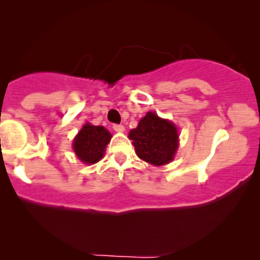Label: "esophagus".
Segmentation results:
<instances>
[{
    "label": "esophagus",
    "instance_id": "esophagus-1",
    "mask_svg": "<svg viewBox=\"0 0 260 260\" xmlns=\"http://www.w3.org/2000/svg\"><path fill=\"white\" fill-rule=\"evenodd\" d=\"M113 130L117 133H123L125 132V126L123 125H113Z\"/></svg>",
    "mask_w": 260,
    "mask_h": 260
}]
</instances>
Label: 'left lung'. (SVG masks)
Returning a JSON list of instances; mask_svg holds the SVG:
<instances>
[{
	"label": "left lung",
	"instance_id": "8db88e82",
	"mask_svg": "<svg viewBox=\"0 0 260 260\" xmlns=\"http://www.w3.org/2000/svg\"><path fill=\"white\" fill-rule=\"evenodd\" d=\"M128 138L133 141L138 157L157 167L169 164L178 148L176 125L153 112H148L137 127L130 130Z\"/></svg>",
	"mask_w": 260,
	"mask_h": 260
}]
</instances>
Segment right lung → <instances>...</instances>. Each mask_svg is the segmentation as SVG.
I'll list each match as a JSON object with an SVG mask.
<instances>
[{
    "instance_id": "add662e5",
    "label": "right lung",
    "mask_w": 260,
    "mask_h": 260,
    "mask_svg": "<svg viewBox=\"0 0 260 260\" xmlns=\"http://www.w3.org/2000/svg\"><path fill=\"white\" fill-rule=\"evenodd\" d=\"M110 138L112 134L104 126L86 123L74 138L73 148L80 161L84 164H95L104 156Z\"/></svg>"
}]
</instances>
